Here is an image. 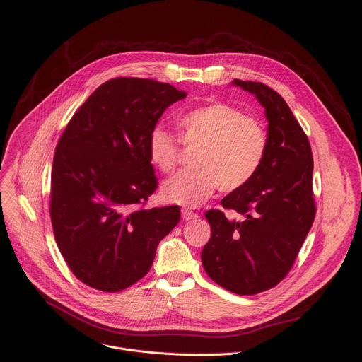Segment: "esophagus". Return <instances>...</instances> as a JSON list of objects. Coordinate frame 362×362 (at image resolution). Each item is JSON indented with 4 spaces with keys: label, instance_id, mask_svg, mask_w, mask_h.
<instances>
[{
    "label": "esophagus",
    "instance_id": "obj_1",
    "mask_svg": "<svg viewBox=\"0 0 362 362\" xmlns=\"http://www.w3.org/2000/svg\"><path fill=\"white\" fill-rule=\"evenodd\" d=\"M182 218L185 219V221H193V219H196L198 218V215H196L193 211H190V209H182Z\"/></svg>",
    "mask_w": 362,
    "mask_h": 362
}]
</instances>
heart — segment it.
Instances as JSON below:
<instances>
[{
    "mask_svg": "<svg viewBox=\"0 0 362 362\" xmlns=\"http://www.w3.org/2000/svg\"><path fill=\"white\" fill-rule=\"evenodd\" d=\"M179 141L196 147L192 169L179 172L161 187L164 201L198 206L216 187L234 192L244 187L259 170L267 150L262 124L231 105L214 103L185 114L179 121ZM179 141L156 127L148 137V157L154 166L170 173L179 157Z\"/></svg>",
    "mask_w": 362,
    "mask_h": 362,
    "instance_id": "heart-1",
    "label": "heart"
}]
</instances>
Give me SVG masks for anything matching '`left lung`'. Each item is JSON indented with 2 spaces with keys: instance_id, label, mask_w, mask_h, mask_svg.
I'll use <instances>...</instances> for the list:
<instances>
[{
  "instance_id": "left-lung-1",
  "label": "left lung",
  "mask_w": 362,
  "mask_h": 362,
  "mask_svg": "<svg viewBox=\"0 0 362 362\" xmlns=\"http://www.w3.org/2000/svg\"><path fill=\"white\" fill-rule=\"evenodd\" d=\"M255 95L269 121L267 150L257 175L206 212L212 234L202 266L221 287L250 296L277 286L293 267L313 223V157L308 136L283 98L261 82L234 79Z\"/></svg>"
}]
</instances>
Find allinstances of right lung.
Returning <instances> with one entry per match:
<instances>
[{"label":"right lung","mask_w":362,"mask_h":362,"mask_svg":"<svg viewBox=\"0 0 362 362\" xmlns=\"http://www.w3.org/2000/svg\"><path fill=\"white\" fill-rule=\"evenodd\" d=\"M186 92L170 83L115 78L96 88L56 146L50 218L71 272L108 293L143 279L158 243L177 225L179 206L146 209L157 177L148 137Z\"/></svg>","instance_id":"add662e5"}]
</instances>
